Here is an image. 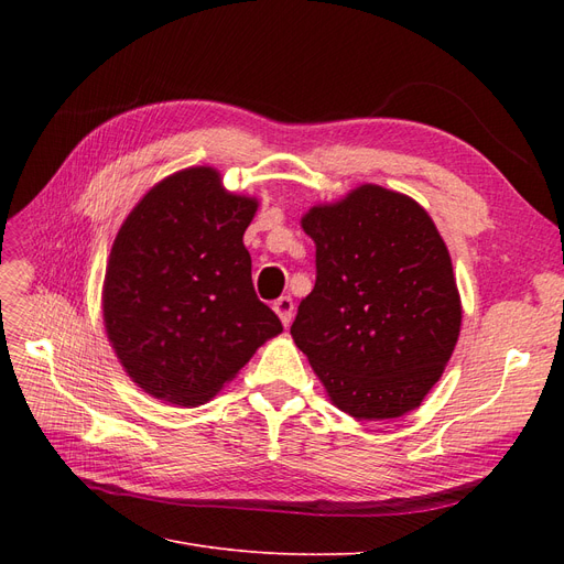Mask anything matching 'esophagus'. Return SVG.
<instances>
[{
    "label": "esophagus",
    "mask_w": 564,
    "mask_h": 564,
    "mask_svg": "<svg viewBox=\"0 0 564 564\" xmlns=\"http://www.w3.org/2000/svg\"><path fill=\"white\" fill-rule=\"evenodd\" d=\"M272 311L278 313V317L282 319L284 327H289V324H292V319H294V301H292V296H280L275 303H272Z\"/></svg>",
    "instance_id": "esophagus-1"
}]
</instances>
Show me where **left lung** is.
Returning a JSON list of instances; mask_svg holds the SVG:
<instances>
[{"label":"left lung","instance_id":"1","mask_svg":"<svg viewBox=\"0 0 564 564\" xmlns=\"http://www.w3.org/2000/svg\"><path fill=\"white\" fill-rule=\"evenodd\" d=\"M315 286L292 324L332 402L357 421L398 419L429 395L460 329L449 251L423 207L362 185L313 207Z\"/></svg>","mask_w":564,"mask_h":564}]
</instances>
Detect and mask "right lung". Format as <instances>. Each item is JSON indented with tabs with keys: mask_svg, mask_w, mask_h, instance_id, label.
Returning <instances> with one entry per match:
<instances>
[{
	"mask_svg": "<svg viewBox=\"0 0 564 564\" xmlns=\"http://www.w3.org/2000/svg\"><path fill=\"white\" fill-rule=\"evenodd\" d=\"M256 199L212 166L164 178L119 228L104 284L110 344L152 398L204 404L240 371L280 317L251 284L242 242Z\"/></svg>",
	"mask_w": 564,
	"mask_h": 564,
	"instance_id": "add662e5",
	"label": "right lung"
}]
</instances>
